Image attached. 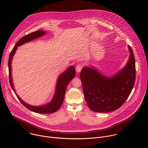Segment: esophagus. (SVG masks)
I'll use <instances>...</instances> for the list:
<instances>
[{"mask_svg": "<svg viewBox=\"0 0 148 148\" xmlns=\"http://www.w3.org/2000/svg\"><path fill=\"white\" fill-rule=\"evenodd\" d=\"M81 69H82V66H81V64L77 65V66H76V68H75L77 73H79V72L81 71Z\"/></svg>", "mask_w": 148, "mask_h": 148, "instance_id": "34e87169", "label": "esophagus"}]
</instances>
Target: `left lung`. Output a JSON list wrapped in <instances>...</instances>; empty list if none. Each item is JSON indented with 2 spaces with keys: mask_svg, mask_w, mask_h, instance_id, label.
Instances as JSON below:
<instances>
[{
  "mask_svg": "<svg viewBox=\"0 0 148 148\" xmlns=\"http://www.w3.org/2000/svg\"><path fill=\"white\" fill-rule=\"evenodd\" d=\"M126 65L112 77L104 76L93 67H84L80 73L84 97L89 108L96 112H108L120 108L130 95L136 77L134 52Z\"/></svg>",
  "mask_w": 148,
  "mask_h": 148,
  "instance_id": "obj_1",
  "label": "left lung"
}]
</instances>
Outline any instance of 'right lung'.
<instances>
[{
  "mask_svg": "<svg viewBox=\"0 0 148 148\" xmlns=\"http://www.w3.org/2000/svg\"><path fill=\"white\" fill-rule=\"evenodd\" d=\"M46 34L45 32L43 30H37L34 32H32L30 34H29L27 35H26L23 36V37L21 38L15 45L14 47L12 49V51L10 53L9 57V61H8V67H9V81L10 84L12 88L13 89V91L14 92L15 94L16 95L17 98L20 101L24 106L29 109V110L38 113V114H51L57 111L60 107H61V104L63 102V100H64V96H65V92L66 90L67 86L68 84L70 82V81L74 78L75 75V70L74 66L70 67L66 71H64L58 78L57 85L56 87V92L54 94V95L53 98V99L51 101L45 105H42V106L39 107H34L30 105L29 104L26 103L25 102H24L22 99H21L17 94L16 93L15 90L13 87V84L12 82V60L13 58V57L17 49V47L19 46L25 44L27 42H29L31 40L35 39L36 38L40 37L42 36H43Z\"/></svg>",
  "mask_w": 148,
  "mask_h": 148,
  "instance_id": "1",
  "label": "right lung"
}]
</instances>
